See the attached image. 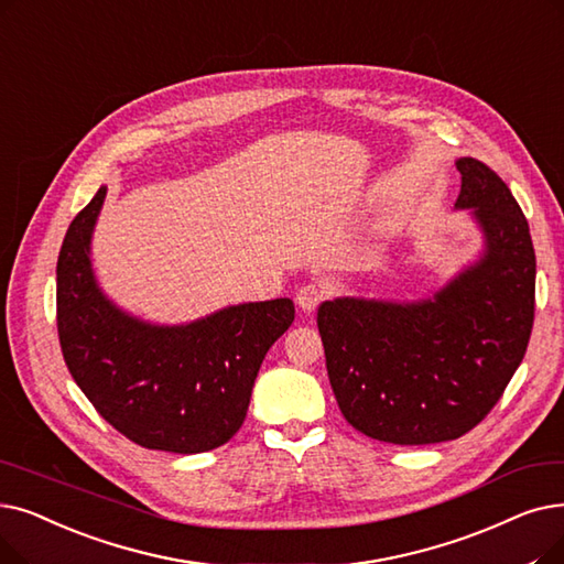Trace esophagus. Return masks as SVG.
Returning a JSON list of instances; mask_svg holds the SVG:
<instances>
[{"mask_svg": "<svg viewBox=\"0 0 564 564\" xmlns=\"http://www.w3.org/2000/svg\"><path fill=\"white\" fill-rule=\"evenodd\" d=\"M323 300H325V290L313 285V283L302 285V288L297 290V295H295V302H297V306H300L302 311H313Z\"/></svg>", "mask_w": 564, "mask_h": 564, "instance_id": "esophagus-1", "label": "esophagus"}]
</instances>
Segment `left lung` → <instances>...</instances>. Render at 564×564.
<instances>
[{"label":"left lung","mask_w":564,"mask_h":564,"mask_svg":"<svg viewBox=\"0 0 564 564\" xmlns=\"http://www.w3.org/2000/svg\"><path fill=\"white\" fill-rule=\"evenodd\" d=\"M456 209H473L479 260L433 297H338L317 308L327 376L343 417L380 443L433 445L475 429L523 361L536 260L507 184L477 159L456 161Z\"/></svg>","instance_id":"1"}]
</instances>
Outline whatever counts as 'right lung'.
<instances>
[{
  "label": "right lung",
  "instance_id": "obj_1",
  "mask_svg": "<svg viewBox=\"0 0 564 564\" xmlns=\"http://www.w3.org/2000/svg\"><path fill=\"white\" fill-rule=\"evenodd\" d=\"M106 191L73 218L57 260V332L68 371L96 412L140 447H221L243 424L260 364L295 321V304H237L188 325H152L121 311L96 283L89 258Z\"/></svg>",
  "mask_w": 564,
  "mask_h": 564
}]
</instances>
